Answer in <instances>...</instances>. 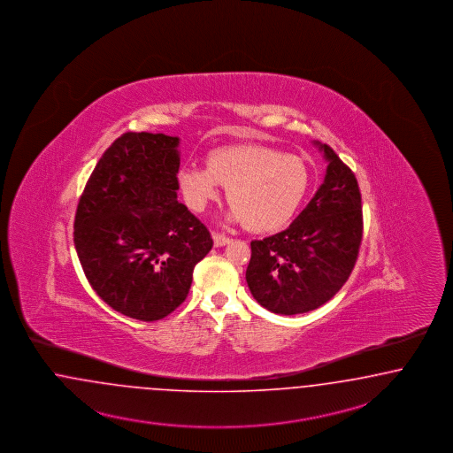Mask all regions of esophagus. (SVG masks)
<instances>
[{
  "mask_svg": "<svg viewBox=\"0 0 453 453\" xmlns=\"http://www.w3.org/2000/svg\"><path fill=\"white\" fill-rule=\"evenodd\" d=\"M212 237H214V244H216V248H222V246H226V244H229V242L233 241L231 237L220 234V233H212Z\"/></svg>",
  "mask_w": 453,
  "mask_h": 453,
  "instance_id": "1",
  "label": "esophagus"
}]
</instances>
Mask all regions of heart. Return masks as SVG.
I'll list each match as a JSON object with an SVG mask.
<instances>
[{
  "instance_id": "1",
  "label": "heart",
  "mask_w": 453,
  "mask_h": 453,
  "mask_svg": "<svg viewBox=\"0 0 453 453\" xmlns=\"http://www.w3.org/2000/svg\"><path fill=\"white\" fill-rule=\"evenodd\" d=\"M186 203L196 212L226 188L231 218L252 231H273L295 216L311 184L303 158L257 143L227 145L212 150L207 167L186 165L179 172Z\"/></svg>"
}]
</instances>
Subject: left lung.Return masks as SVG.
I'll use <instances>...</instances> for the list:
<instances>
[{
  "instance_id": "8db88e82",
  "label": "left lung",
  "mask_w": 453,
  "mask_h": 453,
  "mask_svg": "<svg viewBox=\"0 0 453 453\" xmlns=\"http://www.w3.org/2000/svg\"><path fill=\"white\" fill-rule=\"evenodd\" d=\"M323 186L296 220L278 234L250 242L246 281L269 311L301 314L334 296L348 281L363 239L358 180L329 145Z\"/></svg>"
}]
</instances>
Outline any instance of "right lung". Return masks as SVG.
<instances>
[{
	"mask_svg": "<svg viewBox=\"0 0 453 453\" xmlns=\"http://www.w3.org/2000/svg\"><path fill=\"white\" fill-rule=\"evenodd\" d=\"M177 145L164 134H122L90 173L73 222L92 289L111 310L147 323L186 301L194 265L214 246L177 201Z\"/></svg>",
	"mask_w": 453,
	"mask_h": 453,
	"instance_id": "obj_1",
	"label": "right lung"
}]
</instances>
